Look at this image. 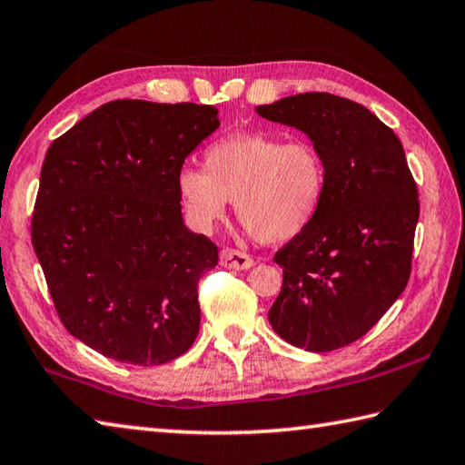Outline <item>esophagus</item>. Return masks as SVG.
Segmentation results:
<instances>
[{
    "label": "esophagus",
    "mask_w": 465,
    "mask_h": 465,
    "mask_svg": "<svg viewBox=\"0 0 465 465\" xmlns=\"http://www.w3.org/2000/svg\"><path fill=\"white\" fill-rule=\"evenodd\" d=\"M221 262L223 267L226 269H234V271H244V269H251L254 261L251 254H246L242 251H236V249H224L221 252Z\"/></svg>",
    "instance_id": "34e87169"
}]
</instances>
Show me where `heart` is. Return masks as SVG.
Segmentation results:
<instances>
[{
	"label": "heart",
	"mask_w": 465,
	"mask_h": 465,
	"mask_svg": "<svg viewBox=\"0 0 465 465\" xmlns=\"http://www.w3.org/2000/svg\"><path fill=\"white\" fill-rule=\"evenodd\" d=\"M176 194L188 226L198 232L213 231L234 196L236 216L254 239L287 242L317 219L327 166L307 138L234 132L204 150V170L193 164L178 170Z\"/></svg>",
	"instance_id": "1"
}]
</instances>
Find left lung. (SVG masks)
Listing matches in <instances>:
<instances>
[{"label":"left lung","mask_w":465,"mask_h":465,"mask_svg":"<svg viewBox=\"0 0 465 465\" xmlns=\"http://www.w3.org/2000/svg\"><path fill=\"white\" fill-rule=\"evenodd\" d=\"M254 110L305 132L327 166L317 219L274 254L282 287L269 323L305 351H333L363 337L410 281L418 186L400 138L361 104L307 92Z\"/></svg>","instance_id":"1"}]
</instances>
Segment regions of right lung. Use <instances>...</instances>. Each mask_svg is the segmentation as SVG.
Listing matches in <instances>:
<instances>
[{"label": "right lung", "mask_w": 465, "mask_h": 465, "mask_svg": "<svg viewBox=\"0 0 465 465\" xmlns=\"http://www.w3.org/2000/svg\"><path fill=\"white\" fill-rule=\"evenodd\" d=\"M219 126L214 106L114 100L47 148L34 251L64 327L104 357L153 367L194 343L219 249L186 229L176 173Z\"/></svg>", "instance_id": "1"}]
</instances>
